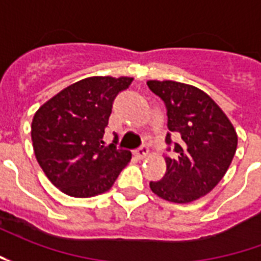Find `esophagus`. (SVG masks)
<instances>
[{
	"label": "esophagus",
	"instance_id": "34e87169",
	"mask_svg": "<svg viewBox=\"0 0 261 261\" xmlns=\"http://www.w3.org/2000/svg\"><path fill=\"white\" fill-rule=\"evenodd\" d=\"M149 155V148L147 145H142L136 151V156L138 159H145Z\"/></svg>",
	"mask_w": 261,
	"mask_h": 261
}]
</instances>
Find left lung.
Segmentation results:
<instances>
[{
    "label": "left lung",
    "instance_id": "1",
    "mask_svg": "<svg viewBox=\"0 0 261 261\" xmlns=\"http://www.w3.org/2000/svg\"><path fill=\"white\" fill-rule=\"evenodd\" d=\"M148 88L165 103L168 134L166 173L149 187L172 202L194 201L217 186L233 159L238 136L228 117L207 93L175 81H148ZM172 135H179L175 143Z\"/></svg>",
    "mask_w": 261,
    "mask_h": 261
}]
</instances>
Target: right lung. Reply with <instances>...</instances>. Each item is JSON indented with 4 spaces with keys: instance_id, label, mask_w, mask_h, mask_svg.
<instances>
[{
    "instance_id": "right-lung-1",
    "label": "right lung",
    "mask_w": 261,
    "mask_h": 261,
    "mask_svg": "<svg viewBox=\"0 0 261 261\" xmlns=\"http://www.w3.org/2000/svg\"><path fill=\"white\" fill-rule=\"evenodd\" d=\"M133 78L91 76L51 97L32 121V142L48 180L71 197H92L108 192L131 159V152L105 147L113 102Z\"/></svg>"
}]
</instances>
